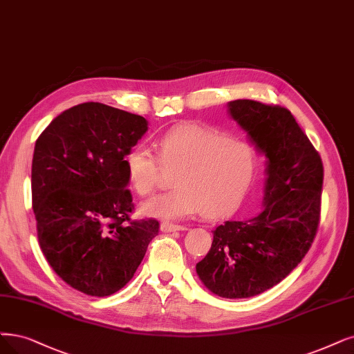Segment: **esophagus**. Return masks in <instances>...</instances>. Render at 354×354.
Listing matches in <instances>:
<instances>
[{
  "instance_id": "esophagus-1",
  "label": "esophagus",
  "mask_w": 354,
  "mask_h": 354,
  "mask_svg": "<svg viewBox=\"0 0 354 354\" xmlns=\"http://www.w3.org/2000/svg\"><path fill=\"white\" fill-rule=\"evenodd\" d=\"M160 230L165 232V233H170V232H176V230H187V227L185 226H180V225L167 223V221H165V223L160 225Z\"/></svg>"
}]
</instances>
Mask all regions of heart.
<instances>
[{
	"mask_svg": "<svg viewBox=\"0 0 354 354\" xmlns=\"http://www.w3.org/2000/svg\"><path fill=\"white\" fill-rule=\"evenodd\" d=\"M159 150L162 162L146 144H136L124 163L131 188L141 197L154 191L162 163L178 169L176 188L141 205L144 214L166 220L201 213L223 216L242 201L258 169V151L251 142L214 127H174L159 138Z\"/></svg>",
	"mask_w": 354,
	"mask_h": 354,
	"instance_id": "b5f03b06",
	"label": "heart"
}]
</instances>
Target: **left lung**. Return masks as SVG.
<instances>
[{
    "instance_id": "1",
    "label": "left lung",
    "mask_w": 354,
    "mask_h": 354,
    "mask_svg": "<svg viewBox=\"0 0 354 354\" xmlns=\"http://www.w3.org/2000/svg\"><path fill=\"white\" fill-rule=\"evenodd\" d=\"M227 112L267 159L263 210L217 226L195 270L214 295L245 299L279 284L309 251L319 223L324 167L289 109L239 99L227 103Z\"/></svg>"
}]
</instances>
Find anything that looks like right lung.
<instances>
[{
    "label": "right lung",
    "mask_w": 354,
    "mask_h": 354,
    "mask_svg": "<svg viewBox=\"0 0 354 354\" xmlns=\"http://www.w3.org/2000/svg\"><path fill=\"white\" fill-rule=\"evenodd\" d=\"M146 118L97 102L59 113L35 144L32 201L41 250L58 276L88 296H111L134 277L154 218L131 220L125 156Z\"/></svg>",
    "instance_id": "add662e5"
}]
</instances>
